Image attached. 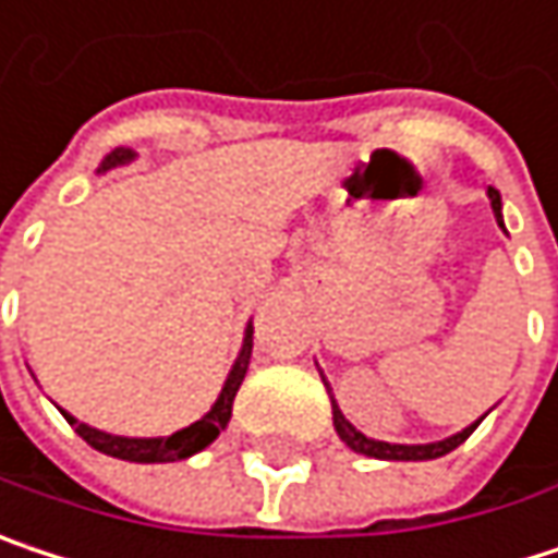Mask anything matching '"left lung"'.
<instances>
[{"mask_svg":"<svg viewBox=\"0 0 558 558\" xmlns=\"http://www.w3.org/2000/svg\"><path fill=\"white\" fill-rule=\"evenodd\" d=\"M488 204H492V214H495L498 227L505 229V220H501V194H498L495 187H488ZM323 383H326V377H323ZM326 389H329L331 422H335L338 437H341L354 453H364V457H374V460H437V457L457 450L473 430L480 428V422L485 418V415H482L480 422L466 425V428L450 434V437H444V440H430V444H389V440H374V437H367V434H361V430L354 428V425L341 415V409H338V402H335V396H331L329 383H326Z\"/></svg>","mask_w":558,"mask_h":558,"instance_id":"obj_1","label":"left lung"}]
</instances>
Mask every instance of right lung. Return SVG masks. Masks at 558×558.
Listing matches in <instances>:
<instances>
[{"mask_svg": "<svg viewBox=\"0 0 558 558\" xmlns=\"http://www.w3.org/2000/svg\"><path fill=\"white\" fill-rule=\"evenodd\" d=\"M133 159H136L133 149L118 146V149H111V153L101 159V166L95 169V175H105V172H111V169H118V166H128ZM248 361H252V323L245 326V338H242L239 357H235V364L229 367L227 383H223L217 402L210 405V412L201 415L194 425L169 434V437H124V434H108V430H98L92 428V425H85V422H78V418H73V415L63 412V409H60V412L66 415V422L76 428V434L88 444V447H95V450H101V453H108V457L130 460V463H175V460H187V457L201 453L204 447H210V444L220 437V430H227L229 418H232V399H235L239 386L245 380Z\"/></svg>", "mask_w": 558, "mask_h": 558, "instance_id": "obj_1", "label": "right lung"}]
</instances>
